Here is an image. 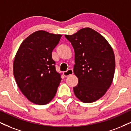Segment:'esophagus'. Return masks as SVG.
Returning a JSON list of instances; mask_svg holds the SVG:
<instances>
[{
  "instance_id": "obj_1",
  "label": "esophagus",
  "mask_w": 131,
  "mask_h": 131,
  "mask_svg": "<svg viewBox=\"0 0 131 131\" xmlns=\"http://www.w3.org/2000/svg\"><path fill=\"white\" fill-rule=\"evenodd\" d=\"M73 73V70H72V69H69L67 71H66V72H64V73H63V75H64V76H65V77H67V76L72 75Z\"/></svg>"
}]
</instances>
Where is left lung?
<instances>
[{
    "label": "left lung",
    "instance_id": "left-lung-1",
    "mask_svg": "<svg viewBox=\"0 0 131 131\" xmlns=\"http://www.w3.org/2000/svg\"><path fill=\"white\" fill-rule=\"evenodd\" d=\"M75 51L73 72L78 83L73 88L75 96L82 102L99 100L110 88L114 78L115 59L107 40L90 28L65 35Z\"/></svg>",
    "mask_w": 131,
    "mask_h": 131
}]
</instances>
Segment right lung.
Returning <instances> with one entry per match:
<instances>
[{
	"label": "right lung",
	"mask_w": 131,
	"mask_h": 131,
	"mask_svg": "<svg viewBox=\"0 0 131 131\" xmlns=\"http://www.w3.org/2000/svg\"><path fill=\"white\" fill-rule=\"evenodd\" d=\"M61 36L43 30L35 31L22 42L16 53L14 78L22 93L35 104H47L57 92L61 74L56 72L51 53Z\"/></svg>",
	"instance_id": "add662e5"
}]
</instances>
